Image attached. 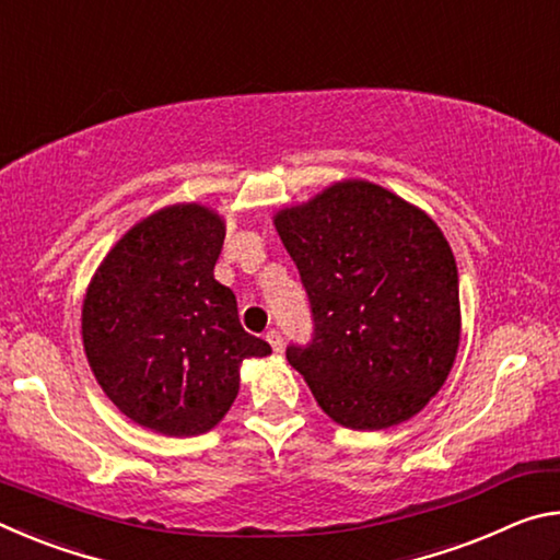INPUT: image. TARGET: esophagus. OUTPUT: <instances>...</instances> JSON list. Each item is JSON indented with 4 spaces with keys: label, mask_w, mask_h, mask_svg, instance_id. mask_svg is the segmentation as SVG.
<instances>
[{
    "label": "esophagus",
    "mask_w": 560,
    "mask_h": 560,
    "mask_svg": "<svg viewBox=\"0 0 560 560\" xmlns=\"http://www.w3.org/2000/svg\"><path fill=\"white\" fill-rule=\"evenodd\" d=\"M267 340H269V346L277 350V353H281V348H283V338H281V334L277 328H271V330H267Z\"/></svg>",
    "instance_id": "1"
}]
</instances>
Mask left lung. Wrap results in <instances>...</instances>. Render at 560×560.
Here are the masks:
<instances>
[{
    "label": "left lung",
    "instance_id": "left-lung-1",
    "mask_svg": "<svg viewBox=\"0 0 560 560\" xmlns=\"http://www.w3.org/2000/svg\"><path fill=\"white\" fill-rule=\"evenodd\" d=\"M314 334L287 348L316 402L350 430L410 420L459 348V277L440 226L363 179L277 214Z\"/></svg>",
    "mask_w": 560,
    "mask_h": 560
}]
</instances>
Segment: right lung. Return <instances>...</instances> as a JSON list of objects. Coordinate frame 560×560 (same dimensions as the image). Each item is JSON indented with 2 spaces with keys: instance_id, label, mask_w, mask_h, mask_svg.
Returning <instances> with one entry per match:
<instances>
[{
  "instance_id": "right-lung-1",
  "label": "right lung",
  "mask_w": 560,
  "mask_h": 560,
  "mask_svg": "<svg viewBox=\"0 0 560 560\" xmlns=\"http://www.w3.org/2000/svg\"><path fill=\"white\" fill-rule=\"evenodd\" d=\"M222 244L220 214L165 207L113 246L83 301V348L103 393L167 438L212 430L240 393L242 360L271 353L214 279Z\"/></svg>"
}]
</instances>
